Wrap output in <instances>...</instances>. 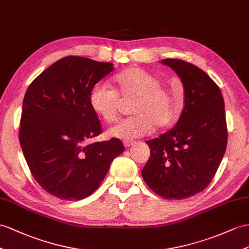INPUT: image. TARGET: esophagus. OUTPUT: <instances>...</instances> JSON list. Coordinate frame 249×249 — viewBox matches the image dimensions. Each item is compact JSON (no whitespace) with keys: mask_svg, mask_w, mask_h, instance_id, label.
<instances>
[{"mask_svg":"<svg viewBox=\"0 0 249 249\" xmlns=\"http://www.w3.org/2000/svg\"><path fill=\"white\" fill-rule=\"evenodd\" d=\"M132 144H133V142H132V141H124V145L125 148L131 147Z\"/></svg>","mask_w":249,"mask_h":249,"instance_id":"obj_1","label":"esophagus"}]
</instances>
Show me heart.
<instances>
[{"mask_svg": "<svg viewBox=\"0 0 249 249\" xmlns=\"http://www.w3.org/2000/svg\"><path fill=\"white\" fill-rule=\"evenodd\" d=\"M112 81L114 89L98 83L89 96L90 107L107 123L116 119L119 98L132 99L129 111L133 116L120 120L108 129L110 136L124 139L142 137L152 132L154 126L166 129L175 121L170 94L150 71L131 68L119 72Z\"/></svg>", "mask_w": 249, "mask_h": 249, "instance_id": "b5f03b06", "label": "heart"}]
</instances>
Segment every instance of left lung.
I'll use <instances>...</instances> for the list:
<instances>
[{"mask_svg":"<svg viewBox=\"0 0 249 249\" xmlns=\"http://www.w3.org/2000/svg\"><path fill=\"white\" fill-rule=\"evenodd\" d=\"M184 87V108L173 128L147 141L150 159L142 170L156 195L183 199L203 191L213 178L227 145L225 107L220 88L197 66L163 59Z\"/></svg>","mask_w":249,"mask_h":249,"instance_id":"obj_1","label":"left lung"}]
</instances>
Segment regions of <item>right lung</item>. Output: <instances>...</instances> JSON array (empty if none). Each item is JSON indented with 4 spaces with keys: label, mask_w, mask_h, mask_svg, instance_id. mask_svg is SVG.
Segmentation results:
<instances>
[{
    "label": "right lung",
    "mask_w": 249,
    "mask_h": 249,
    "mask_svg": "<svg viewBox=\"0 0 249 249\" xmlns=\"http://www.w3.org/2000/svg\"><path fill=\"white\" fill-rule=\"evenodd\" d=\"M113 63L69 56L35 79L23 100L20 143L33 177L52 196L86 198L99 187L124 147L118 138L89 142L101 133L89 96Z\"/></svg>",
    "instance_id": "obj_1"
}]
</instances>
